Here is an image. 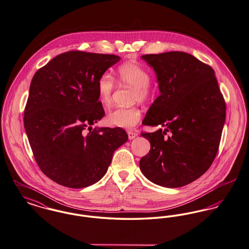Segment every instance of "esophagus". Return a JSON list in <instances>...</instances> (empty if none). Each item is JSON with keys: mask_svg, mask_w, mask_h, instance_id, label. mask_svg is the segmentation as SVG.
Instances as JSON below:
<instances>
[{"mask_svg": "<svg viewBox=\"0 0 249 249\" xmlns=\"http://www.w3.org/2000/svg\"><path fill=\"white\" fill-rule=\"evenodd\" d=\"M128 136H129V139H130V140H132V139L135 138V137L137 136V132L129 131V132H128Z\"/></svg>", "mask_w": 249, "mask_h": 249, "instance_id": "1", "label": "esophagus"}]
</instances>
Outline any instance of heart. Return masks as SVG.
Wrapping results in <instances>:
<instances>
[{"label":"heart","mask_w":249,"mask_h":249,"mask_svg":"<svg viewBox=\"0 0 249 249\" xmlns=\"http://www.w3.org/2000/svg\"><path fill=\"white\" fill-rule=\"evenodd\" d=\"M117 78L123 86L133 88L132 103H147L153 97L150 87L151 75L143 66L129 62L117 68ZM116 89V81L111 74H102L97 83V94L99 101L105 107H109L113 102V94ZM142 112L137 106L116 108L109 112L106 117L107 122L123 129H132L140 121Z\"/></svg>","instance_id":"heart-1"}]
</instances>
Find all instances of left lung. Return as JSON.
Listing matches in <instances>:
<instances>
[{"instance_id": "1", "label": "left lung", "mask_w": 249, "mask_h": 249, "mask_svg": "<svg viewBox=\"0 0 249 249\" xmlns=\"http://www.w3.org/2000/svg\"><path fill=\"white\" fill-rule=\"evenodd\" d=\"M142 58L154 69L161 92L142 123L163 129L141 132L150 149L140 160V169L155 184L181 187L203 175L214 161L226 103L213 68L189 53L168 52Z\"/></svg>"}]
</instances>
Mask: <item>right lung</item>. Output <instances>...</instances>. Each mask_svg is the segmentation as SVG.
Instances as JSON below:
<instances>
[{
    "mask_svg": "<svg viewBox=\"0 0 249 249\" xmlns=\"http://www.w3.org/2000/svg\"><path fill=\"white\" fill-rule=\"evenodd\" d=\"M119 59L71 51L52 59L32 79L24 128L40 170L60 185L84 188L96 183L115 150L128 140L122 128L90 127L105 114L98 80Z\"/></svg>",
    "mask_w": 249,
    "mask_h": 249,
    "instance_id": "1",
    "label": "right lung"
}]
</instances>
